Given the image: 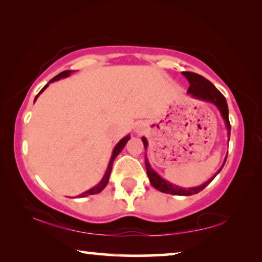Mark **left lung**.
Here are the masks:
<instances>
[{"label":"left lung","mask_w":262,"mask_h":262,"mask_svg":"<svg viewBox=\"0 0 262 262\" xmlns=\"http://www.w3.org/2000/svg\"><path fill=\"white\" fill-rule=\"evenodd\" d=\"M183 74H184V76L188 79V82L190 84L188 88V91H187L189 95H192L193 97H195V98H198V99L210 101V103L215 104L217 107H219V110L221 111L222 117H223L225 123H227L228 136L230 139V129H231V126H230V121H229V110H228V104H227V100H225V97L221 94L219 89H217L214 84L208 81L207 78L201 76V75L190 73V72H184ZM142 141H143L144 149H147V147H148L147 140L143 137ZM225 161H227V158H225ZM225 161H224V163H225ZM223 166H224V164H223ZM222 167L220 168V171L222 170ZM145 168H147V174L149 177L150 184L152 185V187L158 189L159 192H163L166 194H173V195H193V194L201 192V190L205 188L206 186H208V184H209L210 181L214 179L220 172V171L217 172V173L212 177L210 180H208L206 184L199 186V187L186 189V188L177 187L176 185H172L170 183H167L166 180L162 179L161 177H159L156 172L152 170L151 166H150L147 157H145Z\"/></svg>","instance_id":"left-lung-1"}]
</instances>
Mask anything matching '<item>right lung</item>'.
I'll use <instances>...</instances> for the list:
<instances>
[{"instance_id": "right-lung-1", "label": "right lung", "mask_w": 262, "mask_h": 262, "mask_svg": "<svg viewBox=\"0 0 262 262\" xmlns=\"http://www.w3.org/2000/svg\"><path fill=\"white\" fill-rule=\"evenodd\" d=\"M73 73V70H64V72H62V73H60L59 75H56L55 77H53L51 81H50V83L51 82H54V81H57V79H60V78H63V77H67V76H69L70 74ZM48 86V84H46L45 86H43L41 90H40V92H39V94L37 95V97H35V99L38 98V96L41 94V92L45 90V89ZM35 99H34V101H35ZM130 137L129 136H126V137H123V139L119 142V143L117 144V147L114 148V150H113V154H112V157H111V159H110V164H108V167H107V170H106V172H105V176L103 177V179H101V181L100 183L97 185V186H95L94 188H91V189H89L88 192H85V193H83V194H81V195H78L79 198H84V196H88V195H94V194H97V193H99L101 189H103L106 185H107V183H108V178H110V174H111V170H112V165H113V161L115 159V157L118 156L119 155V152H121V150L125 148V145H126V143L128 142V140H129Z\"/></svg>"}]
</instances>
